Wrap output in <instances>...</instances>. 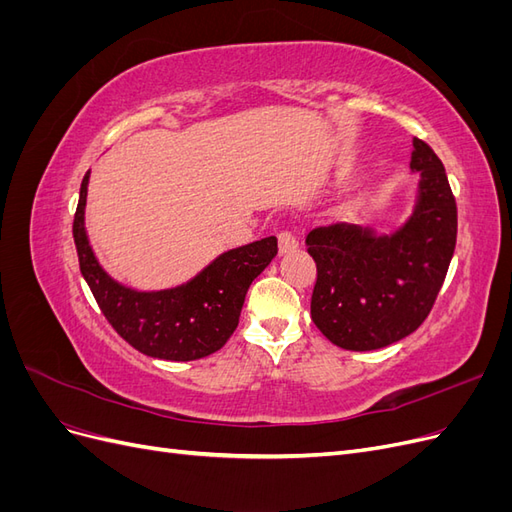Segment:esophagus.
Here are the masks:
<instances>
[{
  "mask_svg": "<svg viewBox=\"0 0 512 512\" xmlns=\"http://www.w3.org/2000/svg\"><path fill=\"white\" fill-rule=\"evenodd\" d=\"M277 245H280V254H288L292 250H297L299 239L292 230H282L280 235H277Z\"/></svg>",
  "mask_w": 512,
  "mask_h": 512,
  "instance_id": "obj_1",
  "label": "esophagus"
}]
</instances>
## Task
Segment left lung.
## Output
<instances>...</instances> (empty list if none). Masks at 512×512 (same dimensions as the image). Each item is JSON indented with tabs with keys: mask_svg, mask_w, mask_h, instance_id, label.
Wrapping results in <instances>:
<instances>
[{
	"mask_svg": "<svg viewBox=\"0 0 512 512\" xmlns=\"http://www.w3.org/2000/svg\"><path fill=\"white\" fill-rule=\"evenodd\" d=\"M410 168L421 173L404 226L374 230L337 222L309 230L316 260L312 320L344 350H378L408 337L429 316L457 241V203L444 166L414 136Z\"/></svg>",
	"mask_w": 512,
	"mask_h": 512,
	"instance_id": "obj_1",
	"label": "left lung"
}]
</instances>
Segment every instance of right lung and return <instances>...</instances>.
Listing matches in <instances>:
<instances>
[{
  "label": "right lung",
  "mask_w": 512,
  "mask_h": 512,
  "mask_svg": "<svg viewBox=\"0 0 512 512\" xmlns=\"http://www.w3.org/2000/svg\"><path fill=\"white\" fill-rule=\"evenodd\" d=\"M87 183L89 173L81 183L72 235L81 273L108 324L153 359L194 361L218 352L237 329L247 288L275 258L277 239L267 237L224 252L188 284L138 292L115 282L91 250L85 232Z\"/></svg>",
  "instance_id": "obj_1"
}]
</instances>
